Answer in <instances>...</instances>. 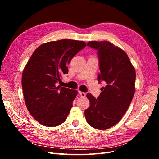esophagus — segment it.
Wrapping results in <instances>:
<instances>
[{"label": "esophagus", "mask_w": 159, "mask_h": 159, "mask_svg": "<svg viewBox=\"0 0 159 159\" xmlns=\"http://www.w3.org/2000/svg\"><path fill=\"white\" fill-rule=\"evenodd\" d=\"M78 93H79V94L80 95L81 97H82V98L85 97L86 93H85V92H82V91H78Z\"/></svg>", "instance_id": "esophagus-1"}]
</instances>
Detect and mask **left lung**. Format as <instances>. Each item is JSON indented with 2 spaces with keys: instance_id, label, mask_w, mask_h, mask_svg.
<instances>
[{
  "instance_id": "8db88e82",
  "label": "left lung",
  "mask_w": 159,
  "mask_h": 159,
  "mask_svg": "<svg viewBox=\"0 0 159 159\" xmlns=\"http://www.w3.org/2000/svg\"><path fill=\"white\" fill-rule=\"evenodd\" d=\"M88 46L98 50L100 74L99 83L103 81L96 99L87 94L90 105L85 110V117L90 126L105 130L115 125L128 109L135 90V70L127 54L107 41H91Z\"/></svg>"
}]
</instances>
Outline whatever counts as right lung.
<instances>
[{
    "label": "right lung",
    "mask_w": 159,
    "mask_h": 159,
    "mask_svg": "<svg viewBox=\"0 0 159 159\" xmlns=\"http://www.w3.org/2000/svg\"><path fill=\"white\" fill-rule=\"evenodd\" d=\"M86 44L84 41L64 39L40 45L33 52L23 70L22 87L28 111L46 127L63 123L73 106L78 91L61 87L68 65Z\"/></svg>",
    "instance_id": "right-lung-1"
}]
</instances>
